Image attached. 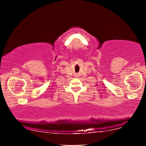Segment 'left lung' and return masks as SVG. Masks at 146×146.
I'll use <instances>...</instances> for the list:
<instances>
[{
    "label": "left lung",
    "mask_w": 146,
    "mask_h": 146,
    "mask_svg": "<svg viewBox=\"0 0 146 146\" xmlns=\"http://www.w3.org/2000/svg\"><path fill=\"white\" fill-rule=\"evenodd\" d=\"M145 79H146V78H145Z\"/></svg>",
    "instance_id": "1"
}]
</instances>
